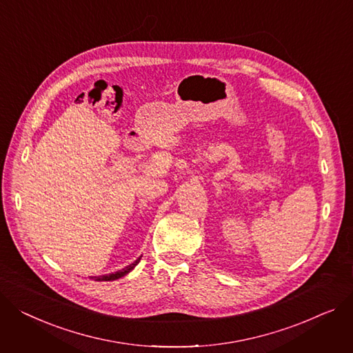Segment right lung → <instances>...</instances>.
Returning a JSON list of instances; mask_svg holds the SVG:
<instances>
[{
	"mask_svg": "<svg viewBox=\"0 0 353 353\" xmlns=\"http://www.w3.org/2000/svg\"><path fill=\"white\" fill-rule=\"evenodd\" d=\"M140 258H142V256H139L136 261H133L130 265H128V267H125V268H122V270H119V271L112 272V274H106V275H101V276H92V278L95 279V281H114V279H119V278L125 276L126 274H129V272L139 264Z\"/></svg>",
	"mask_w": 353,
	"mask_h": 353,
	"instance_id": "obj_1",
	"label": "right lung"
}]
</instances>
